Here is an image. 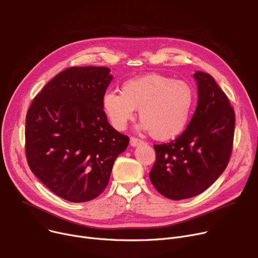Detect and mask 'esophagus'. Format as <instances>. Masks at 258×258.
I'll use <instances>...</instances> for the list:
<instances>
[{
  "label": "esophagus",
  "instance_id": "esophagus-1",
  "mask_svg": "<svg viewBox=\"0 0 258 258\" xmlns=\"http://www.w3.org/2000/svg\"><path fill=\"white\" fill-rule=\"evenodd\" d=\"M144 142L142 141V140H139V139H136V138H131L130 139V145L132 146V147H138V146H140V145H142Z\"/></svg>",
  "mask_w": 258,
  "mask_h": 258
}]
</instances>
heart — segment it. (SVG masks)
<instances>
[{"mask_svg": "<svg viewBox=\"0 0 258 258\" xmlns=\"http://www.w3.org/2000/svg\"><path fill=\"white\" fill-rule=\"evenodd\" d=\"M195 104L192 87L159 74H149L125 81L120 94L107 92L102 106L111 125L124 130L139 109L140 128L151 131L158 141L176 138L187 126Z\"/></svg>", "mask_w": 258, "mask_h": 258, "instance_id": "b5f03b06", "label": "heart"}]
</instances>
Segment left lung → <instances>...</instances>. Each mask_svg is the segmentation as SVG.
Masks as SVG:
<instances>
[{
  "instance_id": "8db88e82",
  "label": "left lung",
  "mask_w": 258,
  "mask_h": 258,
  "mask_svg": "<svg viewBox=\"0 0 258 258\" xmlns=\"http://www.w3.org/2000/svg\"><path fill=\"white\" fill-rule=\"evenodd\" d=\"M198 105L185 131L154 145L156 161L149 176L171 200L192 198L222 175L231 156L235 116L230 102L209 74L196 72Z\"/></svg>"
}]
</instances>
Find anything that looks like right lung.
<instances>
[{"label":"right lung","instance_id":"add662e5","mask_svg":"<svg viewBox=\"0 0 258 258\" xmlns=\"http://www.w3.org/2000/svg\"><path fill=\"white\" fill-rule=\"evenodd\" d=\"M113 79L105 67H73L34 98L26 117V155L32 173L70 202L90 201L108 184L129 144L112 128L102 100Z\"/></svg>","mask_w":258,"mask_h":258}]
</instances>
